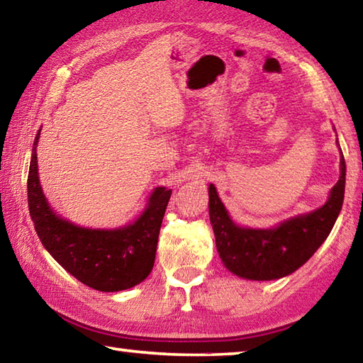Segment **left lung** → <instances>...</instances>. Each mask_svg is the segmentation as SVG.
<instances>
[{
  "instance_id": "left-lung-1",
  "label": "left lung",
  "mask_w": 363,
  "mask_h": 363,
  "mask_svg": "<svg viewBox=\"0 0 363 363\" xmlns=\"http://www.w3.org/2000/svg\"><path fill=\"white\" fill-rule=\"evenodd\" d=\"M341 176L327 203L315 211L286 219L272 229H248L230 219L216 187L210 184V220L216 248L232 274L248 280H274L293 274L327 240L344 200L346 163L341 153Z\"/></svg>"
}]
</instances>
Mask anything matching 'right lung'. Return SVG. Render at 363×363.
<instances>
[{"label":"right lung","mask_w":363,"mask_h":363,"mask_svg":"<svg viewBox=\"0 0 363 363\" xmlns=\"http://www.w3.org/2000/svg\"><path fill=\"white\" fill-rule=\"evenodd\" d=\"M33 143L27 192L28 210L41 243L73 277L99 291H121L147 279L155 262L160 227L171 189L157 187L143 214L120 229H86L51 210L41 190Z\"/></svg>","instance_id":"right-lung-1"}]
</instances>
